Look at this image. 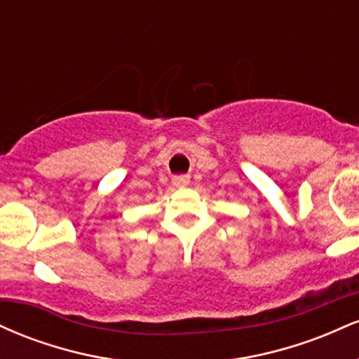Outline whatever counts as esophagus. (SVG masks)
<instances>
[{"label": "esophagus", "mask_w": 359, "mask_h": 359, "mask_svg": "<svg viewBox=\"0 0 359 359\" xmlns=\"http://www.w3.org/2000/svg\"><path fill=\"white\" fill-rule=\"evenodd\" d=\"M172 182H174L175 187L184 189V187H187L189 182H191V177H189V175H175Z\"/></svg>", "instance_id": "obj_1"}]
</instances>
